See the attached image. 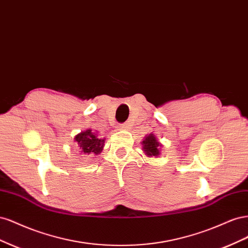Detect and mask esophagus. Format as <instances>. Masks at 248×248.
<instances>
[{
  "label": "esophagus",
  "mask_w": 248,
  "mask_h": 248,
  "mask_svg": "<svg viewBox=\"0 0 248 248\" xmlns=\"http://www.w3.org/2000/svg\"><path fill=\"white\" fill-rule=\"evenodd\" d=\"M127 128H128V125H127V124H121V125L118 126L119 130H124V129H127Z\"/></svg>",
  "instance_id": "esophagus-1"
}]
</instances>
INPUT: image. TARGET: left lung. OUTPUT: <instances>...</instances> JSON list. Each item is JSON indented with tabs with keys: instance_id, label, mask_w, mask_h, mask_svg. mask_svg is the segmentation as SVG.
<instances>
[{
	"instance_id": "1",
	"label": "left lung",
	"mask_w": 248,
	"mask_h": 248,
	"mask_svg": "<svg viewBox=\"0 0 248 248\" xmlns=\"http://www.w3.org/2000/svg\"><path fill=\"white\" fill-rule=\"evenodd\" d=\"M140 144L142 145V151H144L145 155L148 157H158L160 155L161 148L163 147L161 142L158 141L155 134L152 132L145 137L144 140Z\"/></svg>"
}]
</instances>
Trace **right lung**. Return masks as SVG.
Returning <instances> with one entry per match:
<instances>
[{"instance_id": "obj_1", "label": "right lung", "mask_w": 248, "mask_h": 248, "mask_svg": "<svg viewBox=\"0 0 248 248\" xmlns=\"http://www.w3.org/2000/svg\"><path fill=\"white\" fill-rule=\"evenodd\" d=\"M74 140H76L81 154L98 155L102 152L104 148L106 139H99L96 132H94L91 128H89L77 134Z\"/></svg>"}]
</instances>
